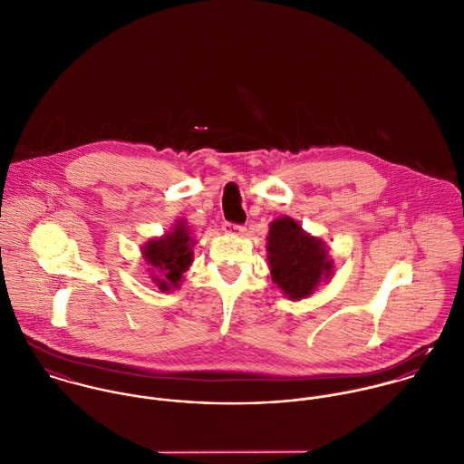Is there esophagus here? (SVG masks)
Returning a JSON list of instances; mask_svg holds the SVG:
<instances>
[{"instance_id": "1", "label": "esophagus", "mask_w": 464, "mask_h": 464, "mask_svg": "<svg viewBox=\"0 0 464 464\" xmlns=\"http://www.w3.org/2000/svg\"><path fill=\"white\" fill-rule=\"evenodd\" d=\"M224 231L226 233H229V235H242L244 231H246V226H242V224H226L224 226Z\"/></svg>"}]
</instances>
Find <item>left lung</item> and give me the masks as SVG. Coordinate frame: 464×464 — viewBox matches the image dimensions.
<instances>
[{"mask_svg":"<svg viewBox=\"0 0 464 464\" xmlns=\"http://www.w3.org/2000/svg\"><path fill=\"white\" fill-rule=\"evenodd\" d=\"M267 238L271 275L290 299L310 295L321 279L332 275V260L323 244L303 233L295 220H275Z\"/></svg>","mask_w":464,"mask_h":464,"instance_id":"8db88e82","label":"left lung"}]
</instances>
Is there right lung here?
I'll return each instance as SVG.
<instances>
[{"label": "right lung", "mask_w": 464, "mask_h": 464, "mask_svg": "<svg viewBox=\"0 0 464 464\" xmlns=\"http://www.w3.org/2000/svg\"><path fill=\"white\" fill-rule=\"evenodd\" d=\"M189 247L191 240L185 224H178L170 235L158 240H150L143 247L145 260L160 273V276L154 281L160 285L161 290L179 286V279L193 260Z\"/></svg>", "instance_id": "right-lung-1"}]
</instances>
